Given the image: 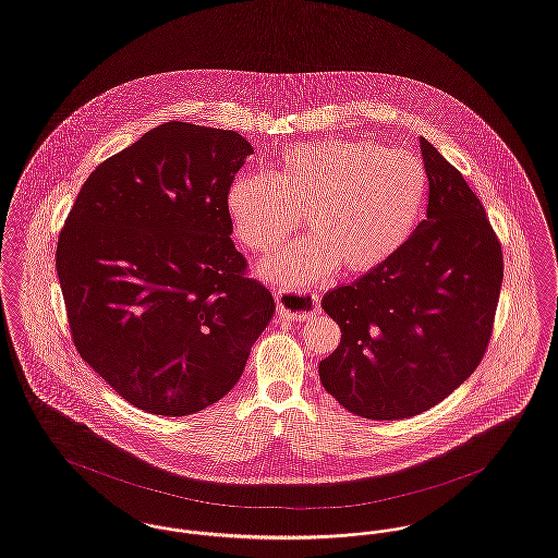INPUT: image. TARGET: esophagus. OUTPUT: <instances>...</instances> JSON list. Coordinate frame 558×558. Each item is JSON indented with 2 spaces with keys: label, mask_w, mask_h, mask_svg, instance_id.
Here are the masks:
<instances>
[{
  "label": "esophagus",
  "mask_w": 558,
  "mask_h": 558,
  "mask_svg": "<svg viewBox=\"0 0 558 558\" xmlns=\"http://www.w3.org/2000/svg\"><path fill=\"white\" fill-rule=\"evenodd\" d=\"M278 317L289 322H303L319 313V294L312 290H278L276 294Z\"/></svg>",
  "instance_id": "esophagus-1"
}]
</instances>
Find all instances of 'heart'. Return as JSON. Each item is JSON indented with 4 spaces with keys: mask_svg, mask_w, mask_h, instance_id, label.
Instances as JSON below:
<instances>
[{
    "mask_svg": "<svg viewBox=\"0 0 558 558\" xmlns=\"http://www.w3.org/2000/svg\"><path fill=\"white\" fill-rule=\"evenodd\" d=\"M427 195L422 159L367 138H326L284 149L271 179L239 177L228 214L253 253L280 245L305 214L307 236L268 257L271 282L303 287L338 266L361 274L390 259L413 232Z\"/></svg>",
    "mask_w": 558,
    "mask_h": 558,
    "instance_id": "heart-1",
    "label": "heart"
}]
</instances>
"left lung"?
<instances>
[{"mask_svg": "<svg viewBox=\"0 0 558 558\" xmlns=\"http://www.w3.org/2000/svg\"><path fill=\"white\" fill-rule=\"evenodd\" d=\"M420 149L424 222L390 259L322 299L340 344L319 379L365 420H407L445 401L484 359L498 307L502 246L486 209L429 141Z\"/></svg>", "mask_w": 558, "mask_h": 558, "instance_id": "obj_1", "label": "left lung"}]
</instances>
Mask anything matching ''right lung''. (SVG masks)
Masks as SVG:
<instances>
[{"instance_id":"obj_1","label":"right lung","mask_w":558,"mask_h":558,"mask_svg":"<svg viewBox=\"0 0 558 558\" xmlns=\"http://www.w3.org/2000/svg\"><path fill=\"white\" fill-rule=\"evenodd\" d=\"M251 154L234 131L159 124L90 172L60 232L72 342L147 413L220 401L276 310L230 239L226 197Z\"/></svg>"}]
</instances>
